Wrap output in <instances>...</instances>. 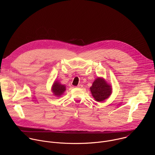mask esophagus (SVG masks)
Instances as JSON below:
<instances>
[{
  "label": "esophagus",
  "instance_id": "esophagus-1",
  "mask_svg": "<svg viewBox=\"0 0 155 155\" xmlns=\"http://www.w3.org/2000/svg\"><path fill=\"white\" fill-rule=\"evenodd\" d=\"M77 87H83V85H82V84H78Z\"/></svg>",
  "mask_w": 155,
  "mask_h": 155
}]
</instances>
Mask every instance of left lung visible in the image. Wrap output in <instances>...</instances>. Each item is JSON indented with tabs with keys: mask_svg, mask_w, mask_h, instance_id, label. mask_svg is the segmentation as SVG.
Masks as SVG:
<instances>
[{
	"mask_svg": "<svg viewBox=\"0 0 155 155\" xmlns=\"http://www.w3.org/2000/svg\"><path fill=\"white\" fill-rule=\"evenodd\" d=\"M112 87L103 78L97 77L90 87L92 96L97 102H102L112 94Z\"/></svg>",
	"mask_w": 155,
	"mask_h": 155,
	"instance_id": "1",
	"label": "left lung"
}]
</instances>
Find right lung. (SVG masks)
Here are the masks:
<instances>
[{
  "label": "right lung",
  "mask_w": 155,
  "mask_h": 155,
  "mask_svg": "<svg viewBox=\"0 0 155 155\" xmlns=\"http://www.w3.org/2000/svg\"><path fill=\"white\" fill-rule=\"evenodd\" d=\"M51 90L54 96L59 97L65 91V86L64 84H61L58 81H55L52 86Z\"/></svg>",
  "instance_id": "obj_1"
}]
</instances>
